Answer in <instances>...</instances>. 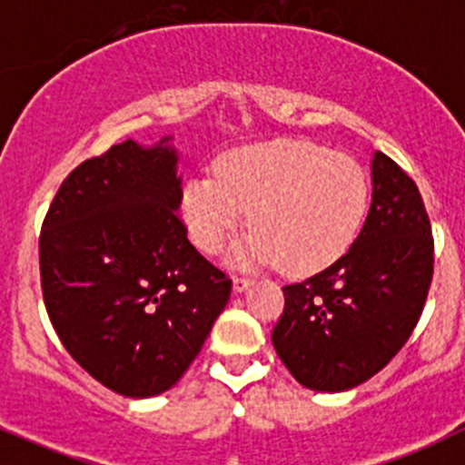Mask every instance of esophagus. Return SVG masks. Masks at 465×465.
Masks as SVG:
<instances>
[{
	"mask_svg": "<svg viewBox=\"0 0 465 465\" xmlns=\"http://www.w3.org/2000/svg\"><path fill=\"white\" fill-rule=\"evenodd\" d=\"M252 279L250 277H233V292H242L252 286Z\"/></svg>",
	"mask_w": 465,
	"mask_h": 465,
	"instance_id": "1",
	"label": "esophagus"
}]
</instances>
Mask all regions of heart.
I'll return each mask as SVG.
<instances>
[{
    "instance_id": "1",
    "label": "heart",
    "mask_w": 465,
    "mask_h": 465,
    "mask_svg": "<svg viewBox=\"0 0 465 465\" xmlns=\"http://www.w3.org/2000/svg\"><path fill=\"white\" fill-rule=\"evenodd\" d=\"M371 186L361 165L304 141L233 150L215 174H197L182 191L188 236L218 254L250 213V233L233 252L241 265H279L309 274L341 259L363 227Z\"/></svg>"
}]
</instances>
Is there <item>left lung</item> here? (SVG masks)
Wrapping results in <instances>:
<instances>
[{
    "label": "left lung",
    "mask_w": 465,
    "mask_h": 465,
    "mask_svg": "<svg viewBox=\"0 0 465 465\" xmlns=\"http://www.w3.org/2000/svg\"><path fill=\"white\" fill-rule=\"evenodd\" d=\"M431 274L434 238L418 186L375 152L371 211L357 241L322 272L283 286L272 329L279 359L311 391L363 384L409 341Z\"/></svg>",
    "instance_id": "8db88e82"
}]
</instances>
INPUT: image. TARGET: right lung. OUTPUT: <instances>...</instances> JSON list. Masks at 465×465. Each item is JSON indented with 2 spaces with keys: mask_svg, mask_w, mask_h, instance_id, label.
Returning a JSON list of instances; mask_svg holds the SVG:
<instances>
[{
  "mask_svg": "<svg viewBox=\"0 0 465 465\" xmlns=\"http://www.w3.org/2000/svg\"><path fill=\"white\" fill-rule=\"evenodd\" d=\"M173 138L113 145L58 188L40 232L45 306L70 357L124 398L173 389L232 292L179 220Z\"/></svg>",
  "mask_w": 465,
  "mask_h": 465,
  "instance_id": "right-lung-1",
  "label": "right lung"
}]
</instances>
